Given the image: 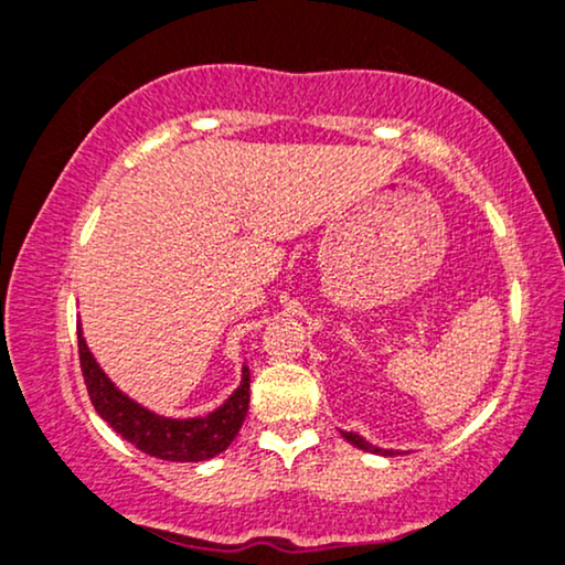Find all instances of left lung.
<instances>
[{"mask_svg": "<svg viewBox=\"0 0 565 565\" xmlns=\"http://www.w3.org/2000/svg\"><path fill=\"white\" fill-rule=\"evenodd\" d=\"M341 434H343V439H347L349 444H354V447L364 449V452H375V455H383V457L399 455V452H396V449H381V447H375V444H370L367 439H362L360 434H351V430H341Z\"/></svg>", "mask_w": 565, "mask_h": 565, "instance_id": "1", "label": "left lung"}]
</instances>
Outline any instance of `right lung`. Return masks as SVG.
Here are the masks:
<instances>
[{
  "instance_id": "obj_1",
  "label": "right lung",
  "mask_w": 565,
  "mask_h": 565,
  "mask_svg": "<svg viewBox=\"0 0 565 565\" xmlns=\"http://www.w3.org/2000/svg\"><path fill=\"white\" fill-rule=\"evenodd\" d=\"M78 360L89 399L97 415L108 426L135 444L139 452L171 462H203L235 441L250 402V373L243 364L241 386L230 394V399L218 404L214 413L203 417H163L142 407L135 399L116 388V383L103 373L95 354L86 347L82 328H78Z\"/></svg>"
}]
</instances>
